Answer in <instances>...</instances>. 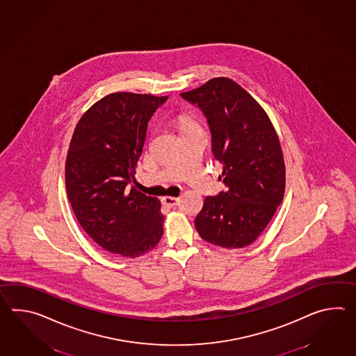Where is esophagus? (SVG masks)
<instances>
[{
  "mask_svg": "<svg viewBox=\"0 0 356 356\" xmlns=\"http://www.w3.org/2000/svg\"><path fill=\"white\" fill-rule=\"evenodd\" d=\"M179 202H180V199H179V197H162V203H163V204H165V206H168V207L177 206V204H179Z\"/></svg>",
  "mask_w": 356,
  "mask_h": 356,
  "instance_id": "34e87169",
  "label": "esophagus"
}]
</instances>
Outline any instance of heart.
I'll return each instance as SVG.
<instances>
[{"instance_id": "obj_1", "label": "heart", "mask_w": 356, "mask_h": 356, "mask_svg": "<svg viewBox=\"0 0 356 356\" xmlns=\"http://www.w3.org/2000/svg\"><path fill=\"white\" fill-rule=\"evenodd\" d=\"M179 125H180V129H181V133H184V131H188V130H193V129H197L195 121L191 119L190 116H186V115H182V116H180V119H179Z\"/></svg>"}]
</instances>
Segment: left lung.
<instances>
[{"instance_id":"obj_1","label":"left lung","mask_w":356,"mask_h":356,"mask_svg":"<svg viewBox=\"0 0 356 356\" xmlns=\"http://www.w3.org/2000/svg\"><path fill=\"white\" fill-rule=\"evenodd\" d=\"M204 113L218 180L226 191L207 197L195 218L200 237L213 245H250L267 227L284 199L282 149L268 115L245 89L229 78L208 80L181 93Z\"/></svg>"}]
</instances>
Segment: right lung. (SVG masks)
<instances>
[{"instance_id":"1","label":"right lung","mask_w":356,"mask_h":356,"mask_svg":"<svg viewBox=\"0 0 356 356\" xmlns=\"http://www.w3.org/2000/svg\"><path fill=\"white\" fill-rule=\"evenodd\" d=\"M167 98L106 95L81 116L72 134L65 165L67 197L80 226L110 253L140 257L163 235L161 202L129 184L135 180L150 118Z\"/></svg>"}]
</instances>
